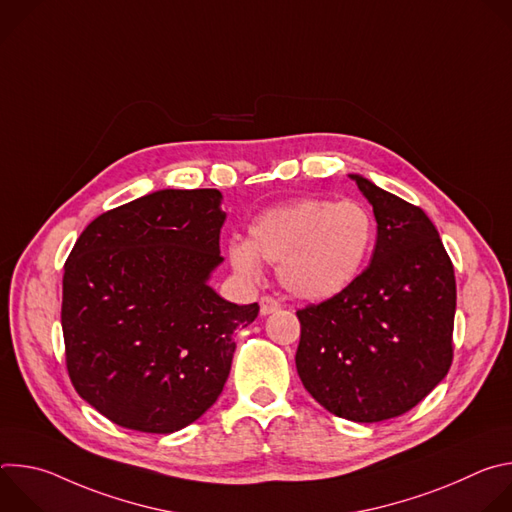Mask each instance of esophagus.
<instances>
[{
	"instance_id": "1",
	"label": "esophagus",
	"mask_w": 512,
	"mask_h": 512,
	"mask_svg": "<svg viewBox=\"0 0 512 512\" xmlns=\"http://www.w3.org/2000/svg\"><path fill=\"white\" fill-rule=\"evenodd\" d=\"M259 306H261V308H259L261 316H269V314L281 310V304H279L275 298H271V296H263L261 302H259Z\"/></svg>"
}]
</instances>
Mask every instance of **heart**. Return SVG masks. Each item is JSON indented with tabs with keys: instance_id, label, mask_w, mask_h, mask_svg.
Here are the masks:
<instances>
[{
	"instance_id": "b5f03b06",
	"label": "heart",
	"mask_w": 512,
	"mask_h": 512,
	"mask_svg": "<svg viewBox=\"0 0 512 512\" xmlns=\"http://www.w3.org/2000/svg\"><path fill=\"white\" fill-rule=\"evenodd\" d=\"M375 233L367 204L304 196L259 212L249 225V239L229 241L227 255L247 281L261 277V259L279 263V281L291 296L324 302L362 273Z\"/></svg>"
}]
</instances>
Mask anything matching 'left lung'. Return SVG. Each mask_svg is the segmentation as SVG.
Returning <instances> with one entry per match:
<instances>
[{
	"mask_svg": "<svg viewBox=\"0 0 512 512\" xmlns=\"http://www.w3.org/2000/svg\"><path fill=\"white\" fill-rule=\"evenodd\" d=\"M350 178L373 206L377 245L342 294L298 310L296 367L324 409L377 423L413 409L448 375L456 277L419 206L358 174Z\"/></svg>",
	"mask_w": 512,
	"mask_h": 512,
	"instance_id": "1",
	"label": "left lung"
}]
</instances>
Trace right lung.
Wrapping results in <instances>:
<instances>
[{"label": "right lung", "instance_id": "right-lung-1", "mask_svg": "<svg viewBox=\"0 0 512 512\" xmlns=\"http://www.w3.org/2000/svg\"><path fill=\"white\" fill-rule=\"evenodd\" d=\"M221 200L214 188L145 194L97 216L64 263L68 377L121 427L174 433L196 421L223 393L235 330L259 314L208 285L223 263Z\"/></svg>", "mask_w": 512, "mask_h": 512}]
</instances>
